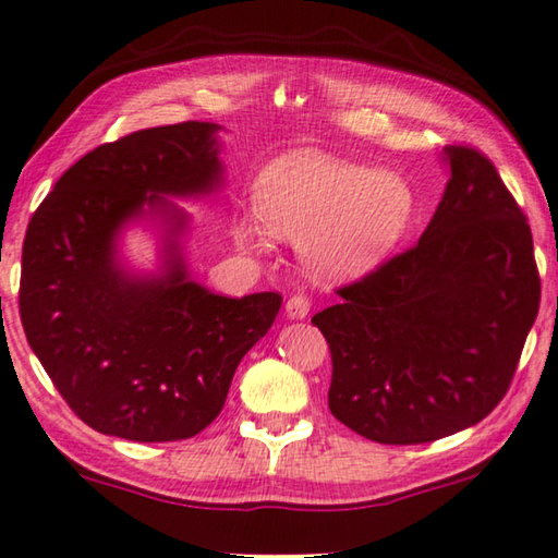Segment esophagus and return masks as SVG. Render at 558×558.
I'll return each instance as SVG.
<instances>
[{"label": "esophagus", "instance_id": "34e87169", "mask_svg": "<svg viewBox=\"0 0 558 558\" xmlns=\"http://www.w3.org/2000/svg\"><path fill=\"white\" fill-rule=\"evenodd\" d=\"M310 313V298L307 295H292L286 302V315L290 319H305Z\"/></svg>", "mask_w": 558, "mask_h": 558}]
</instances>
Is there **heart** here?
Returning a JSON list of instances; mask_svg holds the SVG:
<instances>
[{
    "instance_id": "b5f03b06",
    "label": "heart",
    "mask_w": 558,
    "mask_h": 558,
    "mask_svg": "<svg viewBox=\"0 0 558 558\" xmlns=\"http://www.w3.org/2000/svg\"><path fill=\"white\" fill-rule=\"evenodd\" d=\"M413 206V192L401 174L374 172L319 149H292L278 157L256 184L258 218L272 235L300 241L307 268L323 280L372 270L403 239ZM259 225L256 216L243 214L235 241L260 251L266 233Z\"/></svg>"
}]
</instances>
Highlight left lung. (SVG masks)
<instances>
[{
    "label": "left lung",
    "instance_id": "left-lung-1",
    "mask_svg": "<svg viewBox=\"0 0 558 558\" xmlns=\"http://www.w3.org/2000/svg\"><path fill=\"white\" fill-rule=\"evenodd\" d=\"M442 162L450 179L421 241L313 317L332 352L329 411L386 446L483 421L539 313L532 229L495 165L462 145Z\"/></svg>",
    "mask_w": 558,
    "mask_h": 558
}]
</instances>
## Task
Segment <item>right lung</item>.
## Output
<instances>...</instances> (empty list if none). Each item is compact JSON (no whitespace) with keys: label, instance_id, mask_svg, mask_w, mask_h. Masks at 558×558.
Returning <instances> with one entry per match:
<instances>
[{"label":"right lung","instance_id":"add662e5","mask_svg":"<svg viewBox=\"0 0 558 558\" xmlns=\"http://www.w3.org/2000/svg\"><path fill=\"white\" fill-rule=\"evenodd\" d=\"M219 125L137 130L81 157L34 211L22 251L19 315L29 347L93 430L137 442L184 440L221 413L245 352L282 298L216 295L189 276V214L169 199L223 182ZM163 229L157 274L119 258V233Z\"/></svg>","mask_w":558,"mask_h":558}]
</instances>
